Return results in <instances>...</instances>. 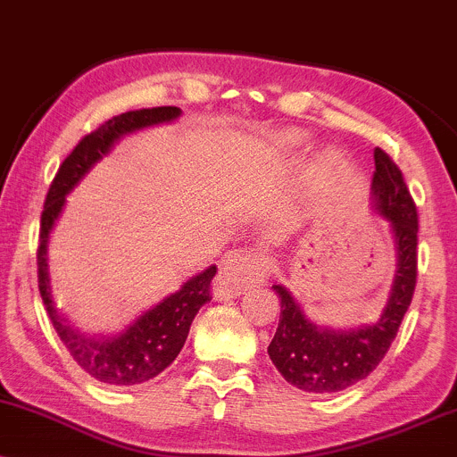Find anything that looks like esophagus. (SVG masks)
<instances>
[{
  "instance_id": "34e87169",
  "label": "esophagus",
  "mask_w": 457,
  "mask_h": 457,
  "mask_svg": "<svg viewBox=\"0 0 457 457\" xmlns=\"http://www.w3.org/2000/svg\"><path fill=\"white\" fill-rule=\"evenodd\" d=\"M269 255L262 251H232L221 264L217 292L223 296H234L253 283H264L269 277Z\"/></svg>"
}]
</instances>
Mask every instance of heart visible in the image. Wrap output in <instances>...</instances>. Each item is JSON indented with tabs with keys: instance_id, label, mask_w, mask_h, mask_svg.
Listing matches in <instances>:
<instances>
[{
	"instance_id": "obj_1",
	"label": "heart",
	"mask_w": 457,
	"mask_h": 457,
	"mask_svg": "<svg viewBox=\"0 0 457 457\" xmlns=\"http://www.w3.org/2000/svg\"><path fill=\"white\" fill-rule=\"evenodd\" d=\"M303 141H305V137H303V135H298V133H292L290 135V144H303Z\"/></svg>"
}]
</instances>
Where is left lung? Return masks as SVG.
<instances>
[{
	"label": "left lung",
	"mask_w": 457,
	"mask_h": 457,
	"mask_svg": "<svg viewBox=\"0 0 457 457\" xmlns=\"http://www.w3.org/2000/svg\"><path fill=\"white\" fill-rule=\"evenodd\" d=\"M374 162L371 199L389 219L397 246L395 281L378 322L353 330L320 328L286 287L272 286L281 298V316L269 356L283 378L307 393H335L367 378L391 348L417 286V206L391 156L376 148Z\"/></svg>",
	"instance_id": "8db88e82"
}]
</instances>
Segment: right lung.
<instances>
[{"label":"right lung","instance_id":"1","mask_svg":"<svg viewBox=\"0 0 457 457\" xmlns=\"http://www.w3.org/2000/svg\"><path fill=\"white\" fill-rule=\"evenodd\" d=\"M178 115H180L178 107L135 109V112L113 115L112 120H107L96 130H92L90 135H86L75 145V150L66 156L45 199V211L43 217H40L38 253H36L40 296H43L45 309L49 313V320L54 322L55 333L60 335L62 344L66 345V350L77 361V365H81L92 378L101 380L104 385H139V382L159 376L165 367L174 363L178 353L187 342L188 328H191V322L197 316L199 307L212 298L211 281L217 275V266H211V269L188 279L176 295L167 296L159 305L145 312L118 337H83L68 324L66 318L57 313L54 298H51L49 272H46L49 234L54 229L57 217H60L62 208H64L68 193L90 171L94 162L101 161L112 150L115 141L122 135L133 133V130L152 127V124L159 122H170Z\"/></svg>","mask_w":457,"mask_h":457}]
</instances>
